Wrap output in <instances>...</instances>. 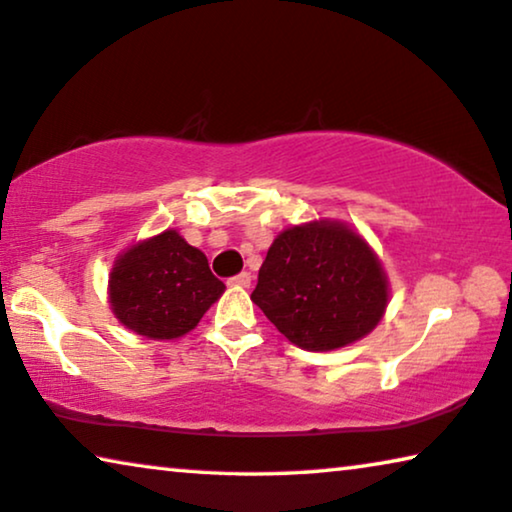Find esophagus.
Masks as SVG:
<instances>
[{"label": "esophagus", "instance_id": "obj_1", "mask_svg": "<svg viewBox=\"0 0 512 512\" xmlns=\"http://www.w3.org/2000/svg\"><path fill=\"white\" fill-rule=\"evenodd\" d=\"M250 280H253V276H250L248 271H241L239 276H232L230 280H227V285H234V287H250Z\"/></svg>", "mask_w": 512, "mask_h": 512}]
</instances>
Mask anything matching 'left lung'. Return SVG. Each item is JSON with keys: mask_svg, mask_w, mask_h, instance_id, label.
<instances>
[{"mask_svg": "<svg viewBox=\"0 0 512 512\" xmlns=\"http://www.w3.org/2000/svg\"><path fill=\"white\" fill-rule=\"evenodd\" d=\"M250 299L296 347L329 352L375 329L388 285L356 232L338 223H310L273 241Z\"/></svg>", "mask_w": 512, "mask_h": 512, "instance_id": "obj_1", "label": "left lung"}]
</instances>
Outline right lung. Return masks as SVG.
<instances>
[{
    "mask_svg": "<svg viewBox=\"0 0 512 512\" xmlns=\"http://www.w3.org/2000/svg\"><path fill=\"white\" fill-rule=\"evenodd\" d=\"M223 280L204 253L174 230L126 250L110 276L112 312L128 329L154 340H172L195 329L223 294Z\"/></svg>",
    "mask_w": 512,
    "mask_h": 512,
    "instance_id": "obj_1",
    "label": "right lung"
}]
</instances>
